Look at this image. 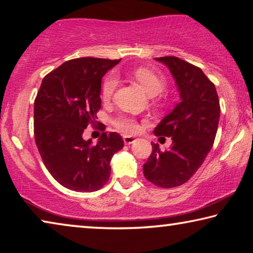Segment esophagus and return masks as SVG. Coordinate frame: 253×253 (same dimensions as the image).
<instances>
[{
  "mask_svg": "<svg viewBox=\"0 0 253 253\" xmlns=\"http://www.w3.org/2000/svg\"><path fill=\"white\" fill-rule=\"evenodd\" d=\"M123 140H124V143H125L126 145H129V144H132L136 140V138L135 137H131V136H126V135H124L123 136Z\"/></svg>",
  "mask_w": 253,
  "mask_h": 253,
  "instance_id": "obj_1",
  "label": "esophagus"
}]
</instances>
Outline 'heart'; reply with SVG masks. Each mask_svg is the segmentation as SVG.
Returning a JSON list of instances; mask_svg holds the SVG:
<instances>
[{"label":"heart","instance_id":"1","mask_svg":"<svg viewBox=\"0 0 253 253\" xmlns=\"http://www.w3.org/2000/svg\"><path fill=\"white\" fill-rule=\"evenodd\" d=\"M131 76L149 96H156L165 88V80L149 68L136 67L135 69H132ZM117 84L118 79L116 75L109 74L106 77L101 87L102 100L108 101L113 97ZM113 125L117 130L125 132V134H134L139 129V124L135 118L123 116V115L113 119Z\"/></svg>","mask_w":253,"mask_h":253}]
</instances>
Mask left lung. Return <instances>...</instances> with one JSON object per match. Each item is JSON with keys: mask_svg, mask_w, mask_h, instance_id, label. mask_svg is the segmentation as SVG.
Returning <instances> with one entry per match:
<instances>
[{"mask_svg": "<svg viewBox=\"0 0 253 253\" xmlns=\"http://www.w3.org/2000/svg\"><path fill=\"white\" fill-rule=\"evenodd\" d=\"M156 60L172 72L181 102L154 129L156 136L172 137V145L162 152L152 144L143 172L154 185L170 188L186 183L211 151L219 126L220 101L215 85L199 67L173 55Z\"/></svg>", "mask_w": 253, "mask_h": 253, "instance_id": "left-lung-1", "label": "left lung"}]
</instances>
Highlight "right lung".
<instances>
[{"mask_svg": "<svg viewBox=\"0 0 253 253\" xmlns=\"http://www.w3.org/2000/svg\"><path fill=\"white\" fill-rule=\"evenodd\" d=\"M121 61L79 58L66 61L46 75L34 100V139L46 169L58 183L77 192L101 188L110 176V160L124 147L117 132L102 131L91 144L83 134L101 107L102 77ZM98 123V122H97Z\"/></svg>", "mask_w": 253, "mask_h": 253, "instance_id": "obj_1", "label": "right lung"}]
</instances>
